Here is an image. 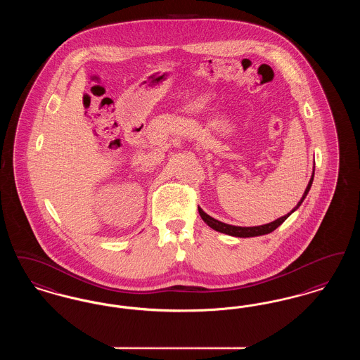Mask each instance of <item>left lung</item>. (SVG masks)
Listing matches in <instances>:
<instances>
[{
	"label": "left lung",
	"mask_w": 360,
	"mask_h": 360,
	"mask_svg": "<svg viewBox=\"0 0 360 360\" xmlns=\"http://www.w3.org/2000/svg\"><path fill=\"white\" fill-rule=\"evenodd\" d=\"M313 178H314V167H313V172H311V176H310L308 186H307L304 194H302V198L298 201L297 205L291 209V212H289V213L285 214V216H282V217H279V219H276L273 223L257 225V226H236V225H229V224L221 223V221L213 219L212 216L206 214L205 212H204L200 206H198V212H200L201 219H202L212 229H214V231H217V232H221V233H225V235L235 236V238H255V236L267 235V233H271L273 231H275L281 224L283 223V221L290 216L292 212H295V210L301 206V204L304 202V200H305L307 195H308L309 190L311 188Z\"/></svg>",
	"instance_id": "obj_1"
}]
</instances>
